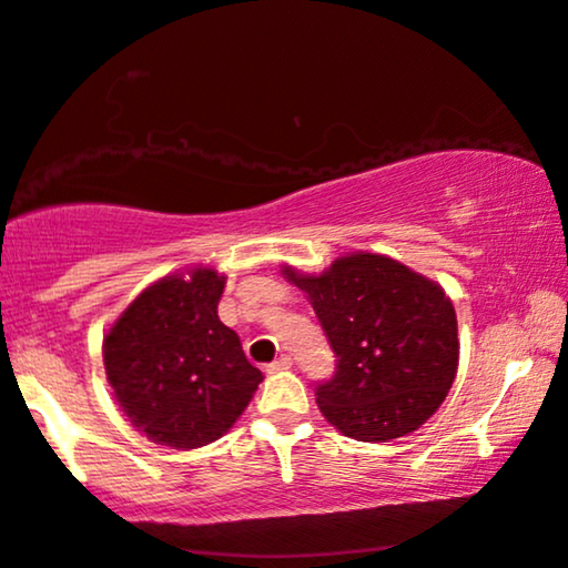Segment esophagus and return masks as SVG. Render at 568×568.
Instances as JSON below:
<instances>
[{"label": "esophagus", "mask_w": 568, "mask_h": 568, "mask_svg": "<svg viewBox=\"0 0 568 568\" xmlns=\"http://www.w3.org/2000/svg\"><path fill=\"white\" fill-rule=\"evenodd\" d=\"M291 366H293V358L283 354L281 358H275V362L267 366V372L270 374H277V372H285V368H291Z\"/></svg>", "instance_id": "34e87169"}]
</instances>
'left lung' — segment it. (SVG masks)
Segmentation results:
<instances>
[{"instance_id":"obj_1","label":"left lung","mask_w":568,"mask_h":568,"mask_svg":"<svg viewBox=\"0 0 568 568\" xmlns=\"http://www.w3.org/2000/svg\"><path fill=\"white\" fill-rule=\"evenodd\" d=\"M283 275L311 301L336 354V372L316 389L323 417L358 443H389L425 425L460 358L443 287L374 252L333 260L321 275L291 265Z\"/></svg>"}]
</instances>
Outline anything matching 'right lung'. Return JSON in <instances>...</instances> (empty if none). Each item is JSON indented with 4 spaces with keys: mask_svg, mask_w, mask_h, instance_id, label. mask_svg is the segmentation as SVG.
Here are the masks:
<instances>
[{
    "mask_svg": "<svg viewBox=\"0 0 568 568\" xmlns=\"http://www.w3.org/2000/svg\"><path fill=\"white\" fill-rule=\"evenodd\" d=\"M224 275L194 267L149 285L103 338L108 384L151 443L194 449L220 439L263 382L217 305Z\"/></svg>",
    "mask_w": 568,
    "mask_h": 568,
    "instance_id": "add662e5",
    "label": "right lung"
}]
</instances>
